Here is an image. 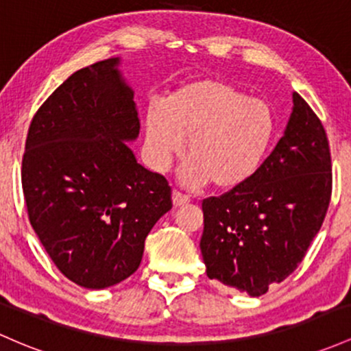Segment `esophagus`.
I'll return each mask as SVG.
<instances>
[{"label": "esophagus", "mask_w": 351, "mask_h": 351, "mask_svg": "<svg viewBox=\"0 0 351 351\" xmlns=\"http://www.w3.org/2000/svg\"><path fill=\"white\" fill-rule=\"evenodd\" d=\"M171 199H173V206H175V208H180V206L186 205V203H190V198L182 195V193H178V191H173Z\"/></svg>", "instance_id": "34e87169"}]
</instances>
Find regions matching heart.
Returning a JSON list of instances; mask_svg holds the SVG:
<instances>
[{"instance_id": "b5f03b06", "label": "heart", "mask_w": 351, "mask_h": 351, "mask_svg": "<svg viewBox=\"0 0 351 351\" xmlns=\"http://www.w3.org/2000/svg\"><path fill=\"white\" fill-rule=\"evenodd\" d=\"M146 156L156 171H167L186 141L188 158L180 183L234 190L248 183L263 163L273 138L275 114L267 101L250 98L234 84L217 78L190 82L148 108Z\"/></svg>"}]
</instances>
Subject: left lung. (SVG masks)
<instances>
[{"instance_id": "obj_1", "label": "left lung", "mask_w": 351, "mask_h": 351, "mask_svg": "<svg viewBox=\"0 0 351 351\" xmlns=\"http://www.w3.org/2000/svg\"><path fill=\"white\" fill-rule=\"evenodd\" d=\"M332 196L325 128L293 91L283 136L243 186L203 202L208 278L260 296L287 278L322 228Z\"/></svg>"}]
</instances>
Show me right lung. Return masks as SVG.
Wrapping results in <instances>:
<instances>
[{"label": "right lung", "mask_w": 351, "mask_h": 351, "mask_svg": "<svg viewBox=\"0 0 351 351\" xmlns=\"http://www.w3.org/2000/svg\"><path fill=\"white\" fill-rule=\"evenodd\" d=\"M121 58L78 69L34 114L21 183L29 223L68 280L113 287L141 263L145 240L171 210L165 176L136 161L134 91Z\"/></svg>", "instance_id": "right-lung-1"}]
</instances>
